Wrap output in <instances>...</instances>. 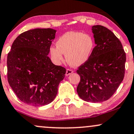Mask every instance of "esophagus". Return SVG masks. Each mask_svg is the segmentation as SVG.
Segmentation results:
<instances>
[{
    "instance_id": "34e87169",
    "label": "esophagus",
    "mask_w": 134,
    "mask_h": 134,
    "mask_svg": "<svg viewBox=\"0 0 134 134\" xmlns=\"http://www.w3.org/2000/svg\"><path fill=\"white\" fill-rule=\"evenodd\" d=\"M73 73V70H72V69H67V70H66V73H65V76H68L69 75H70L71 74Z\"/></svg>"
}]
</instances>
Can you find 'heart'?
Instances as JSON below:
<instances>
[{
    "mask_svg": "<svg viewBox=\"0 0 134 134\" xmlns=\"http://www.w3.org/2000/svg\"><path fill=\"white\" fill-rule=\"evenodd\" d=\"M57 47L50 48L53 60L59 64L65 55L67 62L72 67H79L90 59L94 49V40L91 36L81 32L69 31L61 36L56 43Z\"/></svg>",
    "mask_w": 134,
    "mask_h": 134,
    "instance_id": "heart-1",
    "label": "heart"
}]
</instances>
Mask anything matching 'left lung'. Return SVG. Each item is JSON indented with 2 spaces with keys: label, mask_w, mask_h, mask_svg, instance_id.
<instances>
[{
  "label": "left lung",
  "mask_w": 134,
  "mask_h": 134,
  "mask_svg": "<svg viewBox=\"0 0 134 134\" xmlns=\"http://www.w3.org/2000/svg\"><path fill=\"white\" fill-rule=\"evenodd\" d=\"M92 32L96 47L90 59L77 70L81 77L77 92L83 100L100 103L111 98L122 82L126 54L111 31L95 25Z\"/></svg>",
  "instance_id": "1"
}]
</instances>
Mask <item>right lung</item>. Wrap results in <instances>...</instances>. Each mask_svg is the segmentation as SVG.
Instances as JSON below:
<instances>
[{"label":"right lung","instance_id":"obj_1","mask_svg":"<svg viewBox=\"0 0 134 134\" xmlns=\"http://www.w3.org/2000/svg\"><path fill=\"white\" fill-rule=\"evenodd\" d=\"M56 30L36 28L24 32L14 41L7 55V79L22 102L47 105L57 96L66 69L55 65L49 57Z\"/></svg>","mask_w":134,"mask_h":134}]
</instances>
